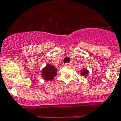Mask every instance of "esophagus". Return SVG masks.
I'll use <instances>...</instances> for the list:
<instances>
[{
  "instance_id": "34e87169",
  "label": "esophagus",
  "mask_w": 121,
  "mask_h": 121,
  "mask_svg": "<svg viewBox=\"0 0 121 121\" xmlns=\"http://www.w3.org/2000/svg\"><path fill=\"white\" fill-rule=\"evenodd\" d=\"M73 65V63L72 62H70V63H67L65 64V65H69V66H71Z\"/></svg>"
}]
</instances>
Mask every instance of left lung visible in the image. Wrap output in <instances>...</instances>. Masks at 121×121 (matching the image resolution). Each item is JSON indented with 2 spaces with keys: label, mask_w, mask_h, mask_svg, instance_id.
I'll list each match as a JSON object with an SVG mask.
<instances>
[{
  "label": "left lung",
  "mask_w": 121,
  "mask_h": 121,
  "mask_svg": "<svg viewBox=\"0 0 121 121\" xmlns=\"http://www.w3.org/2000/svg\"><path fill=\"white\" fill-rule=\"evenodd\" d=\"M89 71L86 68H84L82 69L80 71V74H81L82 76H84L85 78H86L87 75H88V74H89Z\"/></svg>",
  "instance_id": "1"
}]
</instances>
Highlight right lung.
Listing matches in <instances>:
<instances>
[{
	"label": "right lung",
	"instance_id": "right-lung-1",
	"mask_svg": "<svg viewBox=\"0 0 121 121\" xmlns=\"http://www.w3.org/2000/svg\"><path fill=\"white\" fill-rule=\"evenodd\" d=\"M57 75V69L50 64H47L41 70V77L47 81L52 80Z\"/></svg>",
	"mask_w": 121,
	"mask_h": 121
}]
</instances>
